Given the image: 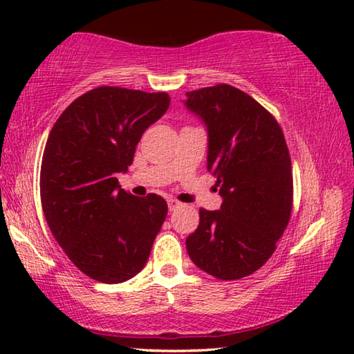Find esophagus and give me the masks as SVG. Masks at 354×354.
<instances>
[{"instance_id":"1","label":"esophagus","mask_w":354,"mask_h":354,"mask_svg":"<svg viewBox=\"0 0 354 354\" xmlns=\"http://www.w3.org/2000/svg\"><path fill=\"white\" fill-rule=\"evenodd\" d=\"M167 203H169V211L170 212H173V211H176V209L178 207H181V203H179V201H176V200H173V198H170L169 201H167Z\"/></svg>"}]
</instances>
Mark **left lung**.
<instances>
[{"mask_svg":"<svg viewBox=\"0 0 354 354\" xmlns=\"http://www.w3.org/2000/svg\"><path fill=\"white\" fill-rule=\"evenodd\" d=\"M184 106L207 131V170L218 211L200 209L185 248L196 267L225 281L268 261L290 220L293 181L284 134L270 112L239 88L218 84L185 93Z\"/></svg>","mask_w":354,"mask_h":354,"instance_id":"8db88e82","label":"left lung"}]
</instances>
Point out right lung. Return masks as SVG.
Here are the masks:
<instances>
[{
	"label": "right lung",
	"mask_w": 354,
	"mask_h": 354,
	"mask_svg": "<svg viewBox=\"0 0 354 354\" xmlns=\"http://www.w3.org/2000/svg\"><path fill=\"white\" fill-rule=\"evenodd\" d=\"M170 106L165 92L98 87L76 98L48 136L40 198L53 236L82 273L106 284L134 278L167 217L162 196L124 192L142 134Z\"/></svg>",
	"instance_id": "obj_1"
}]
</instances>
